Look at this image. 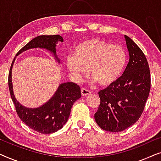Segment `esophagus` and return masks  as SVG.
<instances>
[{
	"label": "esophagus",
	"instance_id": "1",
	"mask_svg": "<svg viewBox=\"0 0 161 161\" xmlns=\"http://www.w3.org/2000/svg\"><path fill=\"white\" fill-rule=\"evenodd\" d=\"M90 94H91V92L89 91L88 89H85V88H82L81 89V94H82V96H87Z\"/></svg>",
	"mask_w": 161,
	"mask_h": 161
}]
</instances>
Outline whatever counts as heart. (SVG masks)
I'll use <instances>...</instances> for the list:
<instances>
[{
  "instance_id": "b5f03b06",
  "label": "heart",
  "mask_w": 161,
  "mask_h": 161,
  "mask_svg": "<svg viewBox=\"0 0 161 161\" xmlns=\"http://www.w3.org/2000/svg\"><path fill=\"white\" fill-rule=\"evenodd\" d=\"M127 55L125 48L101 39H89L79 44L74 56L67 58V69L80 80L89 72L92 81L104 87L119 80L127 65Z\"/></svg>"
}]
</instances>
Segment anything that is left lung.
<instances>
[{"label":"left lung","instance_id":"left-lung-1","mask_svg":"<svg viewBox=\"0 0 161 161\" xmlns=\"http://www.w3.org/2000/svg\"><path fill=\"white\" fill-rule=\"evenodd\" d=\"M130 60L122 75L98 92L100 104L94 119L103 130L112 133L128 128L138 120L150 91V71L144 53L125 35Z\"/></svg>","mask_w":161,"mask_h":161}]
</instances>
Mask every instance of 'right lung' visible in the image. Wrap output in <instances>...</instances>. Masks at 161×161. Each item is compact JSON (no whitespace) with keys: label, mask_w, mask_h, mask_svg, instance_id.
I'll list each match as a JSON object with an SVG mask.
<instances>
[{"label":"right lung","mask_w":161,"mask_h":161,"mask_svg":"<svg viewBox=\"0 0 161 161\" xmlns=\"http://www.w3.org/2000/svg\"><path fill=\"white\" fill-rule=\"evenodd\" d=\"M58 42H64L60 35L36 36L24 46L17 56L33 48H42L51 53L57 62L60 64L61 60L56 54V45ZM15 58L12 61L8 74V88L17 115L27 126L40 133L50 134L59 130L67 122L72 105L80 98V86L72 82L61 83L52 97L42 105L37 108L24 106L17 100L13 90L12 72Z\"/></svg>","instance_id":"add662e5"}]
</instances>
